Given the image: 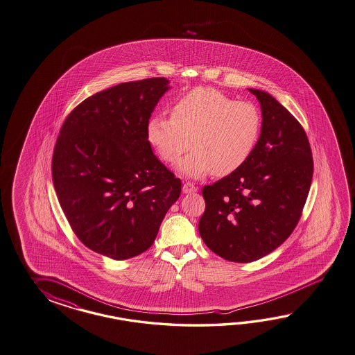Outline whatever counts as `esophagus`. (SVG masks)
<instances>
[{"mask_svg": "<svg viewBox=\"0 0 355 355\" xmlns=\"http://www.w3.org/2000/svg\"><path fill=\"white\" fill-rule=\"evenodd\" d=\"M182 191H183V193H191V192H196L198 187L195 184L190 183V182H186L183 184V187H182Z\"/></svg>", "mask_w": 355, "mask_h": 355, "instance_id": "34e87169", "label": "esophagus"}]
</instances>
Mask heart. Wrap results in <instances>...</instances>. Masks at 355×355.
<instances>
[{"label": "heart", "instance_id": "heart-1", "mask_svg": "<svg viewBox=\"0 0 355 355\" xmlns=\"http://www.w3.org/2000/svg\"><path fill=\"white\" fill-rule=\"evenodd\" d=\"M260 132L261 114L255 105L208 87L178 97L172 118L155 114L146 124L147 141L165 163L175 164L193 148L180 164L191 178L210 172L222 177L240 169L252 155Z\"/></svg>", "mask_w": 355, "mask_h": 355}]
</instances>
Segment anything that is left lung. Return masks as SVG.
Here are the masks:
<instances>
[{"label":"left lung","instance_id":"left-lung-1","mask_svg":"<svg viewBox=\"0 0 355 355\" xmlns=\"http://www.w3.org/2000/svg\"><path fill=\"white\" fill-rule=\"evenodd\" d=\"M261 109L259 141L234 173L205 186L202 241L220 258L250 263L276 250L297 225L313 178L302 124L268 92L249 88Z\"/></svg>","mask_w":355,"mask_h":355}]
</instances>
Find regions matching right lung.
Listing matches in <instances>:
<instances>
[{
    "label": "right lung",
    "instance_id": "add662e5",
    "mask_svg": "<svg viewBox=\"0 0 355 355\" xmlns=\"http://www.w3.org/2000/svg\"><path fill=\"white\" fill-rule=\"evenodd\" d=\"M169 80L121 83L68 115L52 155V180L71 230L88 249L115 260L146 251L181 180L153 153L146 124Z\"/></svg>",
    "mask_w": 355,
    "mask_h": 355
}]
</instances>
